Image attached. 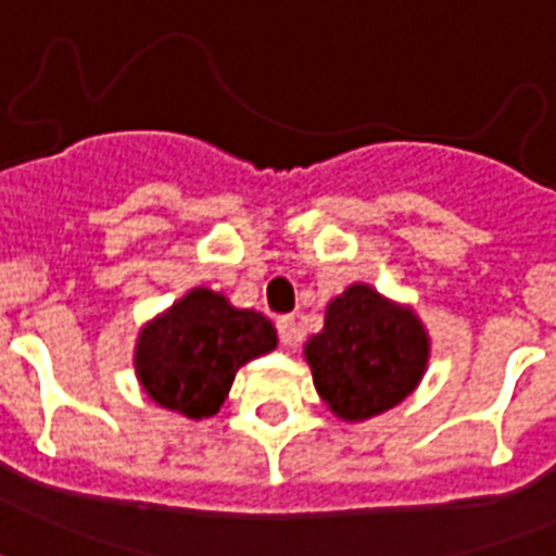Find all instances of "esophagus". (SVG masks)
<instances>
[{"mask_svg": "<svg viewBox=\"0 0 556 556\" xmlns=\"http://www.w3.org/2000/svg\"><path fill=\"white\" fill-rule=\"evenodd\" d=\"M277 331H279V340H282V346H294L296 340H300V331H296L294 317H279Z\"/></svg>", "mask_w": 556, "mask_h": 556, "instance_id": "obj_1", "label": "esophagus"}]
</instances>
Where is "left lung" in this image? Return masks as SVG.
<instances>
[{
  "mask_svg": "<svg viewBox=\"0 0 556 556\" xmlns=\"http://www.w3.org/2000/svg\"><path fill=\"white\" fill-rule=\"evenodd\" d=\"M317 395L340 421L357 424L413 395L430 364V331L413 305L366 282L326 305L323 331L303 349Z\"/></svg>",
  "mask_w": 556,
  "mask_h": 556,
  "instance_id": "1",
  "label": "left lung"
}]
</instances>
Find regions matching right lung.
<instances>
[{
  "mask_svg": "<svg viewBox=\"0 0 556 556\" xmlns=\"http://www.w3.org/2000/svg\"><path fill=\"white\" fill-rule=\"evenodd\" d=\"M274 349L277 329L265 314L199 286L143 323L132 364L155 404L201 421L222 409L236 371Z\"/></svg>",
  "mask_w": 556,
  "mask_h": 556,
  "instance_id": "obj_1",
  "label": "right lung"
}]
</instances>
